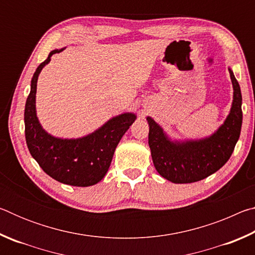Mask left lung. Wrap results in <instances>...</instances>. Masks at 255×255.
Wrapping results in <instances>:
<instances>
[{
    "mask_svg": "<svg viewBox=\"0 0 255 255\" xmlns=\"http://www.w3.org/2000/svg\"><path fill=\"white\" fill-rule=\"evenodd\" d=\"M228 71L234 88L233 105L225 123L213 136L201 140L173 143L163 129L147 117L153 163L164 179L174 183L197 182L218 171L231 157L240 138L243 112L240 84L232 70Z\"/></svg>",
    "mask_w": 255,
    "mask_h": 255,
    "instance_id": "8db88e82",
    "label": "left lung"
}]
</instances>
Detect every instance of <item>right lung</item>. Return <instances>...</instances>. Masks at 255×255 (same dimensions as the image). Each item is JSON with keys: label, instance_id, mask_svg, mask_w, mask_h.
<instances>
[{"label": "right lung", "instance_id": "obj_1", "mask_svg": "<svg viewBox=\"0 0 255 255\" xmlns=\"http://www.w3.org/2000/svg\"><path fill=\"white\" fill-rule=\"evenodd\" d=\"M62 50L50 51L32 76L31 90L24 108L25 141L31 156L51 178L74 187H89L106 175L116 147L135 122L136 116L120 115L91 135L77 139H62L47 133L36 115L37 80L42 67L50 62L51 56Z\"/></svg>", "mask_w": 255, "mask_h": 255}]
</instances>
